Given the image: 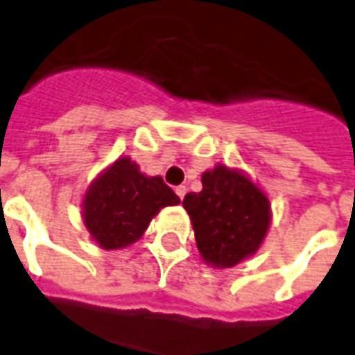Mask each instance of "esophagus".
Masks as SVG:
<instances>
[{"mask_svg":"<svg viewBox=\"0 0 355 355\" xmlns=\"http://www.w3.org/2000/svg\"><path fill=\"white\" fill-rule=\"evenodd\" d=\"M186 191H188V188H186V186H177V188H175V193L178 195V199H180V200L184 199Z\"/></svg>","mask_w":355,"mask_h":355,"instance_id":"1","label":"esophagus"}]
</instances>
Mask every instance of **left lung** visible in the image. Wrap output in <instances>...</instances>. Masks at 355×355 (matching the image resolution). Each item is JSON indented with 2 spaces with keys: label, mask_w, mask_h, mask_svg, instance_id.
I'll use <instances>...</instances> for the list:
<instances>
[{
  "label": "left lung",
  "mask_w": 355,
  "mask_h": 355,
  "mask_svg": "<svg viewBox=\"0 0 355 355\" xmlns=\"http://www.w3.org/2000/svg\"><path fill=\"white\" fill-rule=\"evenodd\" d=\"M182 205L200 256L217 269L234 267L252 256L269 230L267 195L245 173L221 164L202 173V191L188 193Z\"/></svg>",
  "instance_id": "obj_1"
}]
</instances>
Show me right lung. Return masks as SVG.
Returning <instances> with one entry per match:
<instances>
[{"label":"right lung","mask_w":355,"mask_h":355,"mask_svg":"<svg viewBox=\"0 0 355 355\" xmlns=\"http://www.w3.org/2000/svg\"><path fill=\"white\" fill-rule=\"evenodd\" d=\"M178 202L164 178L145 177L136 162L121 156L90 184L83 219L99 247L118 250L138 241L162 208Z\"/></svg>","instance_id":"right-lung-1"}]
</instances>
